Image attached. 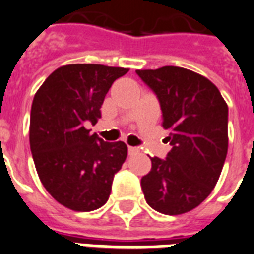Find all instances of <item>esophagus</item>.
Instances as JSON below:
<instances>
[{
	"instance_id": "34e87169",
	"label": "esophagus",
	"mask_w": 254,
	"mask_h": 254,
	"mask_svg": "<svg viewBox=\"0 0 254 254\" xmlns=\"http://www.w3.org/2000/svg\"><path fill=\"white\" fill-rule=\"evenodd\" d=\"M127 152H129V154H134L135 152H138V149L135 148V146H129V148H127Z\"/></svg>"
}]
</instances>
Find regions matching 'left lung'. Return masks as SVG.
Masks as SVG:
<instances>
[{
    "label": "left lung",
    "mask_w": 254,
    "mask_h": 254,
    "mask_svg": "<svg viewBox=\"0 0 254 254\" xmlns=\"http://www.w3.org/2000/svg\"><path fill=\"white\" fill-rule=\"evenodd\" d=\"M157 96L172 149L152 157L141 179L145 200L164 214H183L212 193L228 153V105L208 78L179 66L135 70Z\"/></svg>",
    "instance_id": "obj_1"
}]
</instances>
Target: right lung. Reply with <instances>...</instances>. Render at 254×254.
I'll return each instance as SVG.
<instances>
[{"mask_svg": "<svg viewBox=\"0 0 254 254\" xmlns=\"http://www.w3.org/2000/svg\"><path fill=\"white\" fill-rule=\"evenodd\" d=\"M125 67L73 64L56 69L33 98L29 141L42 185L75 212L101 208L114 174L127 160L123 141L105 142L85 124H97L101 105Z\"/></svg>", "mask_w": 254, "mask_h": 254, "instance_id": "right-lung-1", "label": "right lung"}]
</instances>
